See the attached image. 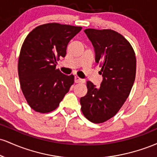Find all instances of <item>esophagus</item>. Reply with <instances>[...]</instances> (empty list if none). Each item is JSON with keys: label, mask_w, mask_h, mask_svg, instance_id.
I'll list each match as a JSON object with an SVG mask.
<instances>
[{"label": "esophagus", "mask_w": 157, "mask_h": 157, "mask_svg": "<svg viewBox=\"0 0 157 157\" xmlns=\"http://www.w3.org/2000/svg\"><path fill=\"white\" fill-rule=\"evenodd\" d=\"M75 82H84V80H82V79H81V78H80V77H77V76H75Z\"/></svg>", "instance_id": "obj_1"}]
</instances>
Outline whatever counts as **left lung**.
Instances as JSON below:
<instances>
[{
    "label": "left lung",
    "mask_w": 157,
    "mask_h": 157,
    "mask_svg": "<svg viewBox=\"0 0 157 157\" xmlns=\"http://www.w3.org/2000/svg\"><path fill=\"white\" fill-rule=\"evenodd\" d=\"M84 32L94 46L95 62L101 66L102 81L100 88L87 81V94L80 100L81 110L89 121L102 123L113 117L128 97L136 75V57L118 32L94 29Z\"/></svg>",
    "instance_id": "8db88e82"
}]
</instances>
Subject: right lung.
Here are the masks:
<instances>
[{
	"label": "right lung",
	"mask_w": 157,
	"mask_h": 157,
	"mask_svg": "<svg viewBox=\"0 0 157 157\" xmlns=\"http://www.w3.org/2000/svg\"><path fill=\"white\" fill-rule=\"evenodd\" d=\"M81 29L80 26L46 23L34 29L25 39L18 59V76L27 102L37 112L57 109L74 83V75L60 72L56 65Z\"/></svg>",
	"instance_id": "obj_1"
}]
</instances>
